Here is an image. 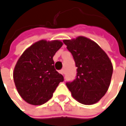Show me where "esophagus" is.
<instances>
[{
    "label": "esophagus",
    "mask_w": 126,
    "mask_h": 126,
    "mask_svg": "<svg viewBox=\"0 0 126 126\" xmlns=\"http://www.w3.org/2000/svg\"><path fill=\"white\" fill-rule=\"evenodd\" d=\"M59 72H60L62 75H63V74H65V70H64V69H61V70H60V71H59Z\"/></svg>",
    "instance_id": "1"
}]
</instances>
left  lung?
I'll return each mask as SVG.
<instances>
[{
  "instance_id": "left-lung-1",
  "label": "left lung",
  "mask_w": 126,
  "mask_h": 126,
  "mask_svg": "<svg viewBox=\"0 0 126 126\" xmlns=\"http://www.w3.org/2000/svg\"><path fill=\"white\" fill-rule=\"evenodd\" d=\"M77 67V76L66 85L72 97L84 105L99 102L109 89L113 67L106 53L90 39L78 36L64 39Z\"/></svg>"
}]
</instances>
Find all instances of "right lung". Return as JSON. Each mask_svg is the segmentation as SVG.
<instances>
[{
    "label": "right lung",
    "instance_id": "obj_1",
    "mask_svg": "<svg viewBox=\"0 0 126 126\" xmlns=\"http://www.w3.org/2000/svg\"><path fill=\"white\" fill-rule=\"evenodd\" d=\"M60 40H39L24 50L14 67L13 76L18 94L32 105L50 99L63 76L54 69L53 57L63 46Z\"/></svg>",
    "mask_w": 126,
    "mask_h": 126
}]
</instances>
